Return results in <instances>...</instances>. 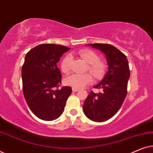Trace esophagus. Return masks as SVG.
<instances>
[{"label":"esophagus","instance_id":"1","mask_svg":"<svg viewBox=\"0 0 153 153\" xmlns=\"http://www.w3.org/2000/svg\"><path fill=\"white\" fill-rule=\"evenodd\" d=\"M79 91V89H78V88H72V91L73 92H77Z\"/></svg>","mask_w":153,"mask_h":153}]
</instances>
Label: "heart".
<instances>
[{
    "label": "heart",
    "instance_id": "obj_1",
    "mask_svg": "<svg viewBox=\"0 0 153 153\" xmlns=\"http://www.w3.org/2000/svg\"><path fill=\"white\" fill-rule=\"evenodd\" d=\"M79 55L84 61L89 65L88 70L96 78L101 77L105 72L106 63L99 60L97 54L91 50L83 49L79 51ZM72 56L67 55L60 62V68L62 72L68 73L70 71L72 62ZM93 83V77L91 74H72L65 79L66 85L74 88H82Z\"/></svg>",
    "mask_w": 153,
    "mask_h": 153
}]
</instances>
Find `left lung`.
Masks as SVG:
<instances>
[{
  "label": "left lung",
  "mask_w": 153,
  "mask_h": 153,
  "mask_svg": "<svg viewBox=\"0 0 153 153\" xmlns=\"http://www.w3.org/2000/svg\"><path fill=\"white\" fill-rule=\"evenodd\" d=\"M93 48L104 53L107 60L108 72L103 79L94 86L102 92H90L83 104L86 117L95 122H104L112 118L124 102L127 95V82L130 76L126 56L114 46L108 44H90Z\"/></svg>",
  "instance_id": "1"
}]
</instances>
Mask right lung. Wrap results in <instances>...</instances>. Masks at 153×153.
<instances>
[{
	"instance_id": "right-lung-1",
	"label": "right lung",
	"mask_w": 153,
	"mask_h": 153,
	"mask_svg": "<svg viewBox=\"0 0 153 153\" xmlns=\"http://www.w3.org/2000/svg\"><path fill=\"white\" fill-rule=\"evenodd\" d=\"M70 48L42 44L26 53L22 69L23 92L29 108L37 118L51 121L61 116L72 88L62 87L57 67L62 54Z\"/></svg>"
}]
</instances>
